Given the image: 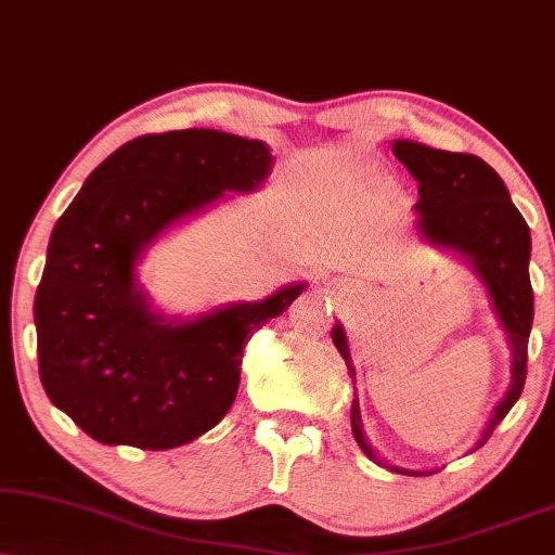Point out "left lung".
Returning a JSON list of instances; mask_svg holds the SVG:
<instances>
[{"instance_id":"left-lung-1","label":"left lung","mask_w":555,"mask_h":555,"mask_svg":"<svg viewBox=\"0 0 555 555\" xmlns=\"http://www.w3.org/2000/svg\"><path fill=\"white\" fill-rule=\"evenodd\" d=\"M391 153L410 168L417 179V212L420 230L427 241L464 254L492 294L494 310L500 314L507 338L512 343V384L504 399L496 404L492 423L483 430L479 446L487 443L494 427L502 423L522 395L528 376V338L532 327V286H530V230L520 209L512 205L507 186L492 166L472 153L435 151L412 140H397ZM335 348L346 361L348 374L356 382V369L350 366V353L343 327H333ZM350 425L359 446L369 459L376 461L366 438L359 410V397L353 399ZM402 472V468H395ZM410 474V472H402ZM412 476H425L415 474Z\"/></svg>"}]
</instances>
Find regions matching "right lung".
<instances>
[{"instance_id": "obj_1", "label": "right lung", "mask_w": 555, "mask_h": 555, "mask_svg": "<svg viewBox=\"0 0 555 555\" xmlns=\"http://www.w3.org/2000/svg\"><path fill=\"white\" fill-rule=\"evenodd\" d=\"M269 168L261 140L153 132L104 158L59 217L35 294L40 382L94 440L166 451L228 415L245 343L305 284L168 325L135 289V263L173 220L225 192H248Z\"/></svg>"}]
</instances>
